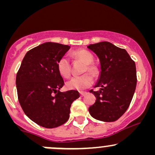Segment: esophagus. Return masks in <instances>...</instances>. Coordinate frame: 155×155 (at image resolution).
Masks as SVG:
<instances>
[{
  "mask_svg": "<svg viewBox=\"0 0 155 155\" xmlns=\"http://www.w3.org/2000/svg\"><path fill=\"white\" fill-rule=\"evenodd\" d=\"M79 93H80V95H81V97H83L84 95H86V94H87V92H80Z\"/></svg>",
  "mask_w": 155,
  "mask_h": 155,
  "instance_id": "obj_1",
  "label": "esophagus"
}]
</instances>
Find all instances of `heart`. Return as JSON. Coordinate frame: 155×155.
Wrapping results in <instances>:
<instances>
[{
  "mask_svg": "<svg viewBox=\"0 0 155 155\" xmlns=\"http://www.w3.org/2000/svg\"><path fill=\"white\" fill-rule=\"evenodd\" d=\"M72 55L75 59L81 60L84 63H85L83 72L88 71L93 75L97 74V68L92 63L94 60L93 55L90 51L85 49H79L74 51ZM57 68L59 74L63 77L67 78L71 75L70 63L66 57L63 56L58 60L57 63ZM92 83H93V78L92 75L89 73H86L81 76H74L65 83V86L68 90L81 91L90 87Z\"/></svg>",
  "mask_w": 155,
  "mask_h": 155,
  "instance_id": "heart-1",
  "label": "heart"
}]
</instances>
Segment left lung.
<instances>
[{
    "label": "left lung",
    "instance_id": "1",
    "mask_svg": "<svg viewBox=\"0 0 155 155\" xmlns=\"http://www.w3.org/2000/svg\"><path fill=\"white\" fill-rule=\"evenodd\" d=\"M87 48L98 57L101 74L95 87L90 90L96 97L89 108L90 115L103 122H114L128 108L136 87L135 62L124 49L110 42L90 44Z\"/></svg>",
    "mask_w": 155,
    "mask_h": 155
}]
</instances>
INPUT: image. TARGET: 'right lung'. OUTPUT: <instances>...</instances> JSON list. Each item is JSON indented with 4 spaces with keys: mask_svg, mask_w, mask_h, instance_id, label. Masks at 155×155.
I'll use <instances>...</instances> for the list:
<instances>
[{
    "mask_svg": "<svg viewBox=\"0 0 155 155\" xmlns=\"http://www.w3.org/2000/svg\"><path fill=\"white\" fill-rule=\"evenodd\" d=\"M70 46L46 42L26 53L16 77L19 104L26 116L41 127H59L69 119L79 92H60L64 81L57 63Z\"/></svg>",
    "mask_w": 155,
    "mask_h": 155,
    "instance_id": "add662e5",
    "label": "right lung"
}]
</instances>
